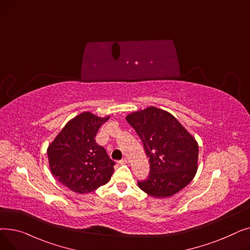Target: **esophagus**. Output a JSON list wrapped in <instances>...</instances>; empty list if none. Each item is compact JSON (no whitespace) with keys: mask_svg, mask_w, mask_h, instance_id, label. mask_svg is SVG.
<instances>
[{"mask_svg":"<svg viewBox=\"0 0 250 250\" xmlns=\"http://www.w3.org/2000/svg\"><path fill=\"white\" fill-rule=\"evenodd\" d=\"M126 163H127V160H126V158H124V159H122V160L118 161V164H121V165L126 164Z\"/></svg>","mask_w":250,"mask_h":250,"instance_id":"esophagus-1","label":"esophagus"}]
</instances>
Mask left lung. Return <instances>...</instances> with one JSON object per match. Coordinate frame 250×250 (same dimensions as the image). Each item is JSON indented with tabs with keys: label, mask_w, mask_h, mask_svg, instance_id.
Returning <instances> with one entry per match:
<instances>
[{
	"label": "left lung",
	"mask_w": 250,
	"mask_h": 250,
	"mask_svg": "<svg viewBox=\"0 0 250 250\" xmlns=\"http://www.w3.org/2000/svg\"><path fill=\"white\" fill-rule=\"evenodd\" d=\"M143 142L150 173L139 188L154 198H169L186 188L198 170L199 145L176 118L148 107L126 116Z\"/></svg>",
	"instance_id": "obj_1"
}]
</instances>
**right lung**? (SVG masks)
Returning <instances> with one entry per match:
<instances>
[{"instance_id": "obj_1", "label": "right lung", "mask_w": 250, "mask_h": 250, "mask_svg": "<svg viewBox=\"0 0 250 250\" xmlns=\"http://www.w3.org/2000/svg\"><path fill=\"white\" fill-rule=\"evenodd\" d=\"M108 118L88 111L79 114L47 148L51 173L75 192L95 190L107 183L114 171V161L95 141L98 129Z\"/></svg>"}]
</instances>
